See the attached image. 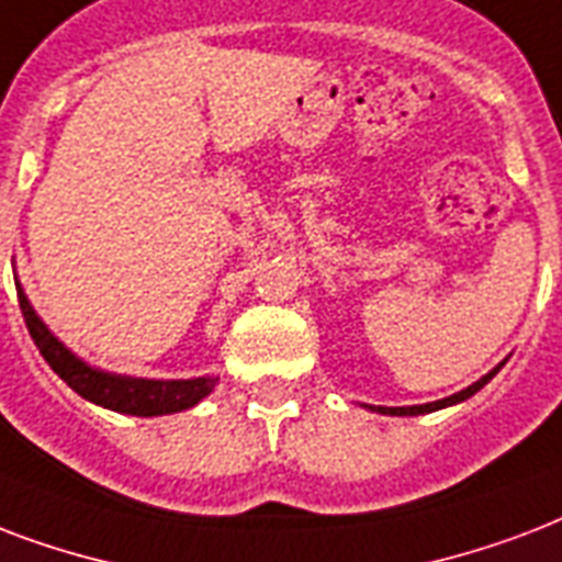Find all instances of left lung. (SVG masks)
<instances>
[{"instance_id":"8db88e82","label":"left lung","mask_w":562,"mask_h":562,"mask_svg":"<svg viewBox=\"0 0 562 562\" xmlns=\"http://www.w3.org/2000/svg\"><path fill=\"white\" fill-rule=\"evenodd\" d=\"M504 363H498V367L493 369V372H486L481 381H475L472 386H467V390H460V393L448 395V398H439V402H430V404H413V407H369V411H378V413H390V416H419V413H434V411H442V407H451V404H460L467 402L469 395H475L477 390L484 384H490L495 375H498V369H502Z\"/></svg>"}]
</instances>
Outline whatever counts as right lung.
Returning <instances> with one entry per match:
<instances>
[{
    "label": "right lung",
    "instance_id": "1",
    "mask_svg": "<svg viewBox=\"0 0 562 562\" xmlns=\"http://www.w3.org/2000/svg\"><path fill=\"white\" fill-rule=\"evenodd\" d=\"M16 299L23 311L25 328L32 334L34 346L41 349L58 378H64L81 398L108 407V411L128 413V416H164V413H178L193 407L211 393L220 378H190V381H149V378H128L102 372L90 367L81 358H76L64 342L52 334L43 319L34 313V307L25 299L23 286L16 284Z\"/></svg>",
    "mask_w": 562,
    "mask_h": 562
}]
</instances>
